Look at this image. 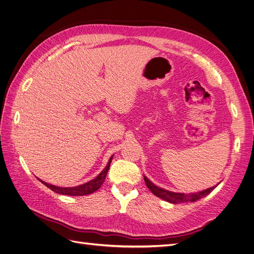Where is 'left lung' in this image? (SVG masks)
<instances>
[{
    "mask_svg": "<svg viewBox=\"0 0 254 254\" xmlns=\"http://www.w3.org/2000/svg\"><path fill=\"white\" fill-rule=\"evenodd\" d=\"M144 182H146L148 188L151 190L152 193H154V194L156 196H158L168 202H172V203H181V202H194L204 196H207L209 193L217 186L218 184H217L215 187H212V188H209V189H206L203 191H199V192H196V193H187V194H185V193H176V192H172V191H168V190H165V189H162L160 187H157L156 185H154L151 181L144 177Z\"/></svg>",
    "mask_w": 254,
    "mask_h": 254,
    "instance_id": "obj_1",
    "label": "left lung"
}]
</instances>
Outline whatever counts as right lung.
I'll return each mask as SVG.
<instances>
[{"mask_svg":"<svg viewBox=\"0 0 254 254\" xmlns=\"http://www.w3.org/2000/svg\"><path fill=\"white\" fill-rule=\"evenodd\" d=\"M112 159H113V156L111 157L110 160H108V163L105 166L104 170L97 177H96L95 179L91 180L90 182H88L86 184H82V185H79V186H76V187H68V188H66V187H58V186H55V185L47 184V183L43 182V181H41V180H40V182H42V184H44L46 187L52 189L56 193H59V194L71 195V196H81V195L91 194V193L95 192L96 190H98L101 187L102 183L104 182L105 177H106L107 172H108V168H110V165H111V162H112Z\"/></svg>","mask_w":254,"mask_h":254,"instance_id":"add662e5","label":"right lung"}]
</instances>
